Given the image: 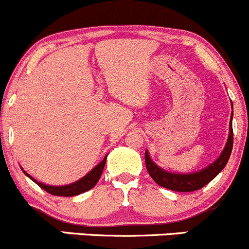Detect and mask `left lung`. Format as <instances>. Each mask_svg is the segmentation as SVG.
I'll return each mask as SVG.
<instances>
[{
    "label": "left lung",
    "mask_w": 249,
    "mask_h": 249,
    "mask_svg": "<svg viewBox=\"0 0 249 249\" xmlns=\"http://www.w3.org/2000/svg\"><path fill=\"white\" fill-rule=\"evenodd\" d=\"M232 108V104H231ZM232 113L231 115V122H229V136L227 140L224 149L222 151L221 156L210 164L209 166L205 167L204 170H200L198 172L195 173H188V175H181V173H171L167 171L162 170L161 167L158 166L154 164L153 160L149 158L148 152L146 151L145 153V161H146V168L148 171L149 176L152 179L158 184V185L162 186V188L172 190V191L178 192H191L196 191V190L202 189L203 186L207 185L210 183L218 173L223 170L224 166L228 162L229 157L231 154L232 149Z\"/></svg>",
    "instance_id": "1"
}]
</instances>
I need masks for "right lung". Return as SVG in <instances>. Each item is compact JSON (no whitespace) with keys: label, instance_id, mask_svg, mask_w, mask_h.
I'll use <instances>...</instances> for the list:
<instances>
[{"label":"right lung","instance_id":"add662e5","mask_svg":"<svg viewBox=\"0 0 249 249\" xmlns=\"http://www.w3.org/2000/svg\"><path fill=\"white\" fill-rule=\"evenodd\" d=\"M107 161V156L104 157V159L100 162L98 165H96L95 167L88 173L87 176L79 179V180L74 181L72 184H68V185L63 186H53V185H46V184H42L40 181L36 180L32 176H29L26 171H23L26 176L28 178H31L34 183H36L42 190H45L49 194L53 195V196H64V197H71V196H77V195L83 194V192L88 191V190L92 189L93 186L97 184V181L100 180L101 176H102L104 165H106Z\"/></svg>","mask_w":249,"mask_h":249}]
</instances>
